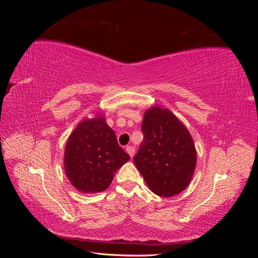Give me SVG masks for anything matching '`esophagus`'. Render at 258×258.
<instances>
[{
	"label": "esophagus",
	"instance_id": "obj_1",
	"mask_svg": "<svg viewBox=\"0 0 258 258\" xmlns=\"http://www.w3.org/2000/svg\"><path fill=\"white\" fill-rule=\"evenodd\" d=\"M126 151H127V153L129 154V156H130L131 158L134 157V155H135V147L134 146H127L126 147Z\"/></svg>",
	"mask_w": 258,
	"mask_h": 258
}]
</instances>
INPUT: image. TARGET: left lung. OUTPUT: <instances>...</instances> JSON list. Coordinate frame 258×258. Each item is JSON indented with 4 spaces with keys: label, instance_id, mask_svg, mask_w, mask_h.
Listing matches in <instances>:
<instances>
[{
    "label": "left lung",
    "instance_id": "obj_1",
    "mask_svg": "<svg viewBox=\"0 0 258 258\" xmlns=\"http://www.w3.org/2000/svg\"><path fill=\"white\" fill-rule=\"evenodd\" d=\"M144 142L134 157L146 185L160 197H172L189 185L197 163L194 140L177 117L151 106L142 121Z\"/></svg>",
    "mask_w": 258,
    "mask_h": 258
}]
</instances>
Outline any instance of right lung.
<instances>
[{"label":"right lung","instance_id":"obj_1","mask_svg":"<svg viewBox=\"0 0 258 258\" xmlns=\"http://www.w3.org/2000/svg\"><path fill=\"white\" fill-rule=\"evenodd\" d=\"M130 159L117 143L103 114L83 119L70 135L63 165L69 181L84 194L104 191L115 172Z\"/></svg>","mask_w":258,"mask_h":258}]
</instances>
